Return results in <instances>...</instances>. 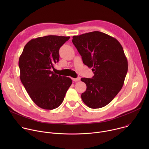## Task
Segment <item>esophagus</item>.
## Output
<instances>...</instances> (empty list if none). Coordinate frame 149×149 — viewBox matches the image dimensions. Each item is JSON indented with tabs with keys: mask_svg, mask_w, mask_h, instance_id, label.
<instances>
[{
	"mask_svg": "<svg viewBox=\"0 0 149 149\" xmlns=\"http://www.w3.org/2000/svg\"><path fill=\"white\" fill-rule=\"evenodd\" d=\"M80 77H78V78H72V80L74 81H79L80 80Z\"/></svg>",
	"mask_w": 149,
	"mask_h": 149,
	"instance_id": "esophagus-1",
	"label": "esophagus"
}]
</instances>
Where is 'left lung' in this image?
<instances>
[{
    "mask_svg": "<svg viewBox=\"0 0 149 149\" xmlns=\"http://www.w3.org/2000/svg\"><path fill=\"white\" fill-rule=\"evenodd\" d=\"M72 42L83 63L94 74L92 78H81L87 86L81 98L90 108H102L114 99L124 84L128 62L123 48L116 38L98 31L73 36Z\"/></svg>",
    "mask_w": 149,
    "mask_h": 149,
    "instance_id": "obj_1",
    "label": "left lung"
}]
</instances>
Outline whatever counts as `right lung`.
I'll list each match as a JSON object with an SVG mask.
<instances>
[{
    "label": "right lung",
    "instance_id": "right-lung-1",
    "mask_svg": "<svg viewBox=\"0 0 149 149\" xmlns=\"http://www.w3.org/2000/svg\"><path fill=\"white\" fill-rule=\"evenodd\" d=\"M70 38L48 35L32 39L19 57L21 82L32 100L41 109L58 107L72 84L70 78L51 70L59 61V48Z\"/></svg>",
    "mask_w": 149,
    "mask_h": 149
}]
</instances>
